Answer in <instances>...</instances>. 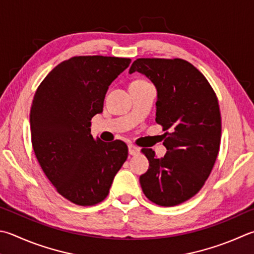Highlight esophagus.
Returning a JSON list of instances; mask_svg holds the SVG:
<instances>
[{
    "mask_svg": "<svg viewBox=\"0 0 254 254\" xmlns=\"http://www.w3.org/2000/svg\"><path fill=\"white\" fill-rule=\"evenodd\" d=\"M140 153V149L134 144H128V154L130 155H136Z\"/></svg>",
    "mask_w": 254,
    "mask_h": 254,
    "instance_id": "obj_1",
    "label": "esophagus"
}]
</instances>
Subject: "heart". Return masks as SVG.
Masks as SVG:
<instances>
[{
  "mask_svg": "<svg viewBox=\"0 0 254 254\" xmlns=\"http://www.w3.org/2000/svg\"><path fill=\"white\" fill-rule=\"evenodd\" d=\"M134 82H143V81H134Z\"/></svg>",
  "mask_w": 254,
  "mask_h": 254,
  "instance_id": "heart-1",
  "label": "heart"
}]
</instances>
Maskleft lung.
I'll use <instances>...</instances> for the list:
<instances>
[{"instance_id": "8db88e82", "label": "left lung", "mask_w": 254, "mask_h": 254, "mask_svg": "<svg viewBox=\"0 0 254 254\" xmlns=\"http://www.w3.org/2000/svg\"><path fill=\"white\" fill-rule=\"evenodd\" d=\"M139 72L158 91L155 121L165 133L167 154L141 152L149 170L140 177L142 191L153 203L173 206L191 199L213 169L221 141L218 98L205 76L182 59H136L128 73Z\"/></svg>"}]
</instances>
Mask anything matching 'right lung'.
I'll return each instance as SVG.
<instances>
[{"instance_id": "add662e5", "label": "right lung", "mask_w": 254, "mask_h": 254, "mask_svg": "<svg viewBox=\"0 0 254 254\" xmlns=\"http://www.w3.org/2000/svg\"><path fill=\"white\" fill-rule=\"evenodd\" d=\"M126 58L74 57L55 66L35 92L30 114L36 159L57 191L77 205L108 196L127 146L91 135V119L102 113L111 83L130 65Z\"/></svg>"}]
</instances>
